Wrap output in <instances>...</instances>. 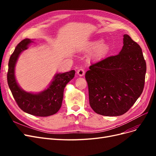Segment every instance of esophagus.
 Instances as JSON below:
<instances>
[{
    "label": "esophagus",
    "mask_w": 156,
    "mask_h": 156,
    "mask_svg": "<svg viewBox=\"0 0 156 156\" xmlns=\"http://www.w3.org/2000/svg\"><path fill=\"white\" fill-rule=\"evenodd\" d=\"M77 74H78V75H79L80 77H83V76H84V70L83 69H78V71H77Z\"/></svg>",
    "instance_id": "esophagus-1"
}]
</instances>
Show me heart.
Listing matches in <instances>:
<instances>
[{"instance_id": "heart-1", "label": "heart", "mask_w": 156, "mask_h": 156, "mask_svg": "<svg viewBox=\"0 0 156 156\" xmlns=\"http://www.w3.org/2000/svg\"><path fill=\"white\" fill-rule=\"evenodd\" d=\"M93 50L92 53V58L95 60H101L104 58L109 53L110 48L108 45L102 40H94L88 43L83 48V50L88 51Z\"/></svg>"}]
</instances>
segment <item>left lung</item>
<instances>
[{
  "label": "left lung",
  "instance_id": "obj_1",
  "mask_svg": "<svg viewBox=\"0 0 156 156\" xmlns=\"http://www.w3.org/2000/svg\"><path fill=\"white\" fill-rule=\"evenodd\" d=\"M119 55L92 64L85 74L90 105L99 115H124L142 94L146 64L140 47L127 34Z\"/></svg>",
  "mask_w": 156,
  "mask_h": 156
}]
</instances>
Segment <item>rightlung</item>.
I'll use <instances>...</instances> for the list:
<instances>
[{"label":"right lung","mask_w":156,"mask_h":156,"mask_svg":"<svg viewBox=\"0 0 156 156\" xmlns=\"http://www.w3.org/2000/svg\"><path fill=\"white\" fill-rule=\"evenodd\" d=\"M30 39H25L19 44L11 55L8 62V84L18 106L24 112L36 116L55 115L62 106L64 90L66 84L74 76L75 70L63 73H56L49 85L38 93L26 92L19 85L15 75L17 59L23 51L29 48Z\"/></svg>","instance_id":"1"}]
</instances>
